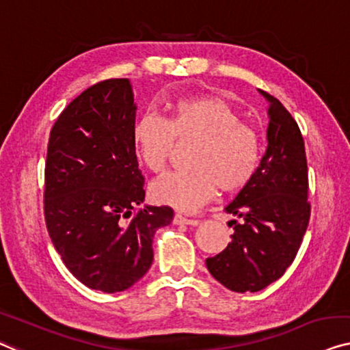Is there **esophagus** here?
I'll return each instance as SVG.
<instances>
[{"instance_id": "esophagus-1", "label": "esophagus", "mask_w": 350, "mask_h": 350, "mask_svg": "<svg viewBox=\"0 0 350 350\" xmlns=\"http://www.w3.org/2000/svg\"><path fill=\"white\" fill-rule=\"evenodd\" d=\"M173 223L174 225H191V226H196L198 220H193V218H187L184 215H180V213H176L174 218H173Z\"/></svg>"}]
</instances>
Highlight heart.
Instances as JSON below:
<instances>
[{"label":"heart","mask_w":350,"mask_h":350,"mask_svg":"<svg viewBox=\"0 0 350 350\" xmlns=\"http://www.w3.org/2000/svg\"><path fill=\"white\" fill-rule=\"evenodd\" d=\"M176 139L198 142L193 171L171 173L152 185L154 200L182 212H193L215 196L218 185L234 193L256 176L262 142L241 113L220 96L201 94L171 103L166 121L146 114L135 125L133 146L149 171L160 174L173 154Z\"/></svg>","instance_id":"heart-1"}]
</instances>
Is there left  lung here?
Returning a JSON list of instances; mask_svg holds the SVG:
<instances>
[{"label": "left lung", "instance_id": "1", "mask_svg": "<svg viewBox=\"0 0 350 350\" xmlns=\"http://www.w3.org/2000/svg\"><path fill=\"white\" fill-rule=\"evenodd\" d=\"M269 102L267 149L256 176L225 207L234 234L206 265L234 292H258L283 276L299 252L310 221L308 166L300 129L278 98Z\"/></svg>", "mask_w": 350, "mask_h": 350}]
</instances>
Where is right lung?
<instances>
[{
    "instance_id": "1",
    "label": "right lung",
    "mask_w": 350,
    "mask_h": 350,
    "mask_svg": "<svg viewBox=\"0 0 350 350\" xmlns=\"http://www.w3.org/2000/svg\"><path fill=\"white\" fill-rule=\"evenodd\" d=\"M135 116L127 78L100 81L59 114L46 150L44 211L51 242L78 281L108 294L143 278L155 231L174 217L166 206H143Z\"/></svg>"
}]
</instances>
